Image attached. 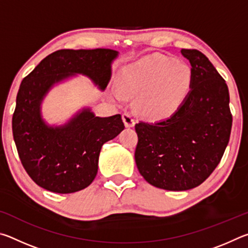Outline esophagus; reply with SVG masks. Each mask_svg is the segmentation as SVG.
Wrapping results in <instances>:
<instances>
[{"label": "esophagus", "mask_w": 248, "mask_h": 248, "mask_svg": "<svg viewBox=\"0 0 248 248\" xmlns=\"http://www.w3.org/2000/svg\"><path fill=\"white\" fill-rule=\"evenodd\" d=\"M123 120H124V124L125 127L128 128H131V127H134V119L132 118V116L128 114V112H125V114L123 115Z\"/></svg>", "instance_id": "obj_1"}]
</instances>
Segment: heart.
<instances>
[{"instance_id": "heart-1", "label": "heart", "mask_w": 248, "mask_h": 248, "mask_svg": "<svg viewBox=\"0 0 248 248\" xmlns=\"http://www.w3.org/2000/svg\"><path fill=\"white\" fill-rule=\"evenodd\" d=\"M192 87V69L183 60L163 54L142 58L121 70L116 99L137 96L136 109L153 121L174 117L183 108Z\"/></svg>"}]
</instances>
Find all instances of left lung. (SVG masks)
I'll return each instance as SVG.
<instances>
[{
  "label": "left lung",
  "instance_id": "8db88e82",
  "mask_svg": "<svg viewBox=\"0 0 248 248\" xmlns=\"http://www.w3.org/2000/svg\"><path fill=\"white\" fill-rule=\"evenodd\" d=\"M180 52L192 69L190 94L171 118L136 124L139 141L134 152L146 182L173 191L192 189L211 175L223 156L232 128L223 78L198 50Z\"/></svg>",
  "mask_w": 248,
  "mask_h": 248
}]
</instances>
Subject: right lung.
<instances>
[{
  "label": "right lung",
  "mask_w": 248,
  "mask_h": 248,
  "mask_svg": "<svg viewBox=\"0 0 248 248\" xmlns=\"http://www.w3.org/2000/svg\"><path fill=\"white\" fill-rule=\"evenodd\" d=\"M118 54L111 49L58 50L22 81L12 120L13 137L25 170L44 189L72 194L90 186L97 175L103 144L124 129L120 115L96 117L91 107L79 109L63 124H49L41 112L45 97L77 74L105 91Z\"/></svg>",
  "instance_id": "right-lung-1"
}]
</instances>
